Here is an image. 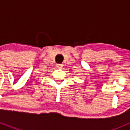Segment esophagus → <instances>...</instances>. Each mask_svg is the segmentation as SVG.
<instances>
[{"label":"esophagus","instance_id":"1","mask_svg":"<svg viewBox=\"0 0 130 130\" xmlns=\"http://www.w3.org/2000/svg\"><path fill=\"white\" fill-rule=\"evenodd\" d=\"M57 67L58 68L60 69V68H62V64H57Z\"/></svg>","mask_w":130,"mask_h":130}]
</instances>
